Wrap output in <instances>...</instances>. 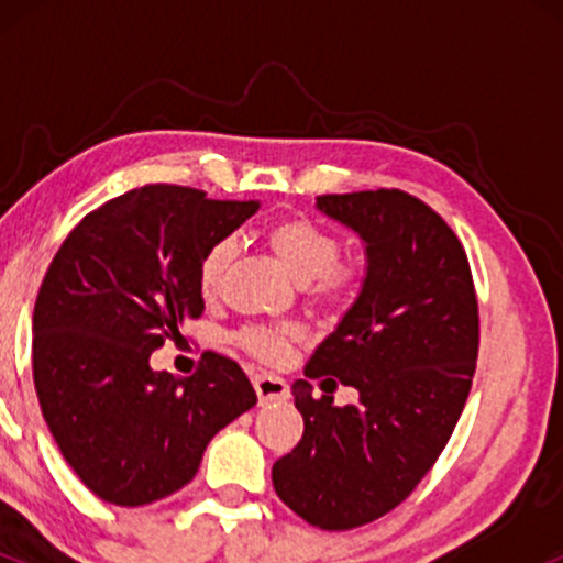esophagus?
I'll return each instance as SVG.
<instances>
[{"label": "esophagus", "instance_id": "34e87169", "mask_svg": "<svg viewBox=\"0 0 563 563\" xmlns=\"http://www.w3.org/2000/svg\"><path fill=\"white\" fill-rule=\"evenodd\" d=\"M254 389H256V397H260V405L283 402V399H288L286 380L277 378V376H269V373H262V376L254 378Z\"/></svg>", "mask_w": 563, "mask_h": 563}]
</instances>
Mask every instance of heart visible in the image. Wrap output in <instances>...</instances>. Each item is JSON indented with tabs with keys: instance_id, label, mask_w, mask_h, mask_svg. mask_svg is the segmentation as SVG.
<instances>
[{
	"instance_id": "1",
	"label": "heart",
	"mask_w": 563,
	"mask_h": 563,
	"mask_svg": "<svg viewBox=\"0 0 563 563\" xmlns=\"http://www.w3.org/2000/svg\"><path fill=\"white\" fill-rule=\"evenodd\" d=\"M264 241H267V249L273 251L275 260L286 267V273L299 286L307 288L314 301L341 303L354 290L357 269L352 264L339 262L341 245L320 224L301 217L280 219L264 232ZM232 254H235L232 241H217L200 260L198 286L206 299H214L219 288H222V277L228 273ZM294 339V328H251V331L243 333L241 341L256 357L275 363V360L286 357Z\"/></svg>"
}]
</instances>
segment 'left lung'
<instances>
[{"instance_id":"obj_1","label":"left lung","mask_w":563,"mask_h":563,"mask_svg":"<svg viewBox=\"0 0 563 563\" xmlns=\"http://www.w3.org/2000/svg\"><path fill=\"white\" fill-rule=\"evenodd\" d=\"M318 211L363 241L352 307L294 380L303 437L273 466L275 493L320 529L371 525L434 466L461 418L479 349L466 251L444 219L402 190L320 196ZM358 389L339 408L327 376Z\"/></svg>"}]
</instances>
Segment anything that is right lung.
Instances as JSON below:
<instances>
[{"label": "right lung", "mask_w": 563, "mask_h": 563, "mask_svg": "<svg viewBox=\"0 0 563 563\" xmlns=\"http://www.w3.org/2000/svg\"><path fill=\"white\" fill-rule=\"evenodd\" d=\"M256 209L145 185L84 217L57 249L34 307V386L63 457L100 500L134 508L183 489L211 437L256 405L219 354L185 380L151 367L203 314V254Z\"/></svg>", "instance_id": "right-lung-1"}]
</instances>
